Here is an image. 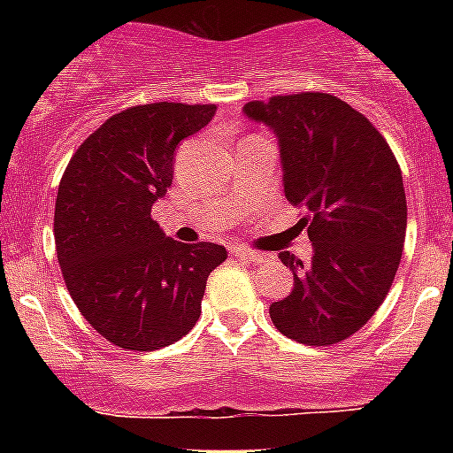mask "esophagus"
Wrapping results in <instances>:
<instances>
[{
    "label": "esophagus",
    "instance_id": "1",
    "mask_svg": "<svg viewBox=\"0 0 453 453\" xmlns=\"http://www.w3.org/2000/svg\"><path fill=\"white\" fill-rule=\"evenodd\" d=\"M235 256L238 258H245V261L251 263H265L267 254H261V251H251V250H235Z\"/></svg>",
    "mask_w": 453,
    "mask_h": 453
}]
</instances>
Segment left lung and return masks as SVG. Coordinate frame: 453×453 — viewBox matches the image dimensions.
Masks as SVG:
<instances>
[{
	"instance_id": "left-lung-1",
	"label": "left lung",
	"mask_w": 453,
	"mask_h": 453,
	"mask_svg": "<svg viewBox=\"0 0 453 453\" xmlns=\"http://www.w3.org/2000/svg\"><path fill=\"white\" fill-rule=\"evenodd\" d=\"M281 154L283 192L303 211L311 263L281 251L295 288L270 303L274 326L302 345H335L383 303L402 261L406 192L397 158L370 119L326 92L245 104Z\"/></svg>"
}]
</instances>
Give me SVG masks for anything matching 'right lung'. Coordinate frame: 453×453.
Listing matches in <instances>:
<instances>
[{
	"label": "right lung",
	"mask_w": 453,
	"mask_h": 453,
	"mask_svg": "<svg viewBox=\"0 0 453 453\" xmlns=\"http://www.w3.org/2000/svg\"><path fill=\"white\" fill-rule=\"evenodd\" d=\"M215 115L213 104L127 108L83 140L54 211L56 254L83 318L108 342L154 351L202 315L208 274L226 250L177 242L151 219L174 174V151Z\"/></svg>",
	"instance_id": "right-lung-1"
}]
</instances>
